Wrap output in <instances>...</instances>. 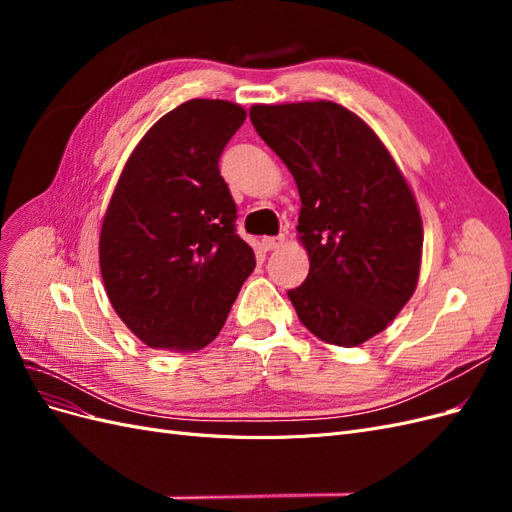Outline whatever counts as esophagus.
I'll use <instances>...</instances> for the list:
<instances>
[{
  "label": "esophagus",
  "instance_id": "obj_1",
  "mask_svg": "<svg viewBox=\"0 0 512 512\" xmlns=\"http://www.w3.org/2000/svg\"><path fill=\"white\" fill-rule=\"evenodd\" d=\"M282 243H284V237H262L260 239V245H262V250H265V252L277 250V247H280Z\"/></svg>",
  "mask_w": 512,
  "mask_h": 512
}]
</instances>
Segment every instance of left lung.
<instances>
[{
  "label": "left lung",
  "mask_w": 512,
  "mask_h": 512,
  "mask_svg": "<svg viewBox=\"0 0 512 512\" xmlns=\"http://www.w3.org/2000/svg\"><path fill=\"white\" fill-rule=\"evenodd\" d=\"M250 119L294 177L305 282L288 290L303 327L352 348L384 331L418 282L423 222L391 153L335 102L256 104Z\"/></svg>",
  "instance_id": "8db88e82"
}]
</instances>
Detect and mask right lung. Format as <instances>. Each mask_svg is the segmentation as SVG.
I'll use <instances>...</instances> for the list:
<instances>
[{
  "instance_id": "1",
  "label": "right lung",
  "mask_w": 512,
  "mask_h": 512,
  "mask_svg": "<svg viewBox=\"0 0 512 512\" xmlns=\"http://www.w3.org/2000/svg\"><path fill=\"white\" fill-rule=\"evenodd\" d=\"M243 121L239 104L188 100L123 166L102 222L100 271L117 316L149 348L211 344L256 267L218 166Z\"/></svg>"
}]
</instances>
